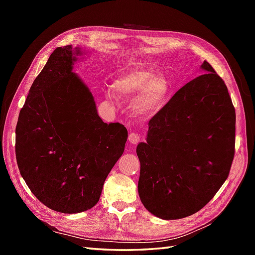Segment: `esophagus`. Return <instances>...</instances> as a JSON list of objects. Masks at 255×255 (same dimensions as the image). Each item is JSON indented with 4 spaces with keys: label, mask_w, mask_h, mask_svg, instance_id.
<instances>
[{
    "label": "esophagus",
    "mask_w": 255,
    "mask_h": 255,
    "mask_svg": "<svg viewBox=\"0 0 255 255\" xmlns=\"http://www.w3.org/2000/svg\"><path fill=\"white\" fill-rule=\"evenodd\" d=\"M128 140L131 144H137L140 141V136L136 132H131L130 134H129Z\"/></svg>",
    "instance_id": "esophagus-1"
}]
</instances>
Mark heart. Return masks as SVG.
I'll return each mask as SVG.
<instances>
[{
  "mask_svg": "<svg viewBox=\"0 0 255 255\" xmlns=\"http://www.w3.org/2000/svg\"><path fill=\"white\" fill-rule=\"evenodd\" d=\"M113 89L122 99L134 97L132 107L140 115H153L158 112L169 91L163 75L154 74L150 68H134L122 73L114 81Z\"/></svg>",
  "mask_w": 255,
  "mask_h": 255,
  "instance_id": "obj_1",
  "label": "heart"
}]
</instances>
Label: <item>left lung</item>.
Returning a JSON list of instances; mask_svg holds the SVG:
<instances>
[{
	"mask_svg": "<svg viewBox=\"0 0 255 255\" xmlns=\"http://www.w3.org/2000/svg\"><path fill=\"white\" fill-rule=\"evenodd\" d=\"M203 74L178 90L149 122L137 145L138 193L164 220L202 209L229 175L235 155L236 111L228 89L207 61Z\"/></svg>",
	"mask_w": 255,
	"mask_h": 255,
	"instance_id": "obj_1",
	"label": "left lung"
}]
</instances>
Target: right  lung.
Returning a JSON list of instances; mask_svg holds the SVG:
<instances>
[{"instance_id":"obj_1","label":"right lung","mask_w":255,"mask_h":255,"mask_svg":"<svg viewBox=\"0 0 255 255\" xmlns=\"http://www.w3.org/2000/svg\"><path fill=\"white\" fill-rule=\"evenodd\" d=\"M80 47H58L32 82L16 126L17 165L31 193L48 208L78 214L99 202L124 153L128 131L97 114L74 63Z\"/></svg>"}]
</instances>
